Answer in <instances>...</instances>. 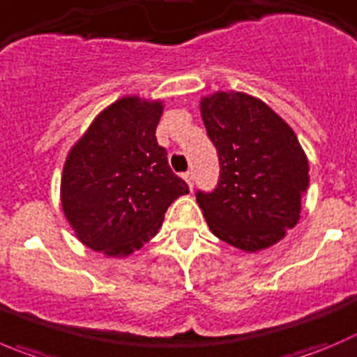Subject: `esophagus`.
<instances>
[{
  "label": "esophagus",
  "instance_id": "esophagus-1",
  "mask_svg": "<svg viewBox=\"0 0 357 357\" xmlns=\"http://www.w3.org/2000/svg\"><path fill=\"white\" fill-rule=\"evenodd\" d=\"M184 181L188 182L189 189H192V184H195V175H192V172H185L184 173Z\"/></svg>",
  "mask_w": 357,
  "mask_h": 357
}]
</instances>
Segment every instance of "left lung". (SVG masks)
<instances>
[{"label": "left lung", "instance_id": "8db88e82", "mask_svg": "<svg viewBox=\"0 0 357 357\" xmlns=\"http://www.w3.org/2000/svg\"><path fill=\"white\" fill-rule=\"evenodd\" d=\"M202 117L219 155V182L196 202L213 235L245 252L282 240L300 219L308 161L289 126L243 93L202 100Z\"/></svg>", "mask_w": 357, "mask_h": 357}]
</instances>
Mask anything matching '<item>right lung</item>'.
Listing matches in <instances>:
<instances>
[{
	"instance_id": "1",
	"label": "right lung",
	"mask_w": 357,
	"mask_h": 357,
	"mask_svg": "<svg viewBox=\"0 0 357 357\" xmlns=\"http://www.w3.org/2000/svg\"><path fill=\"white\" fill-rule=\"evenodd\" d=\"M161 114V101L122 98L94 119L68 154L61 203L89 249L130 256L155 236L173 199L189 192L155 140Z\"/></svg>"
}]
</instances>
